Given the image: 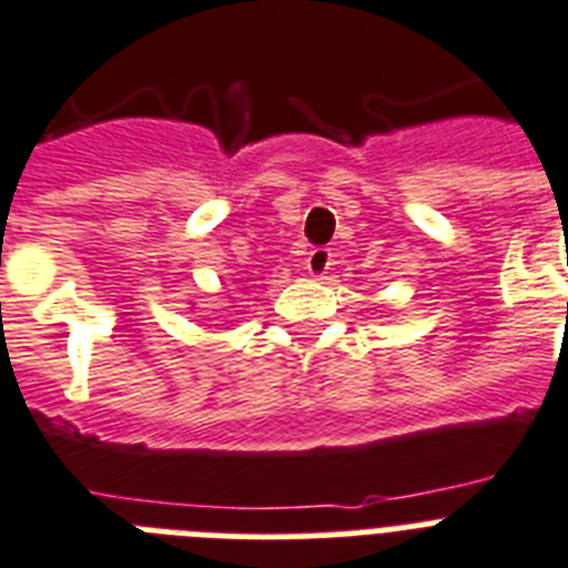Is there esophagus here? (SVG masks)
Segmentation results:
<instances>
[{
    "mask_svg": "<svg viewBox=\"0 0 568 568\" xmlns=\"http://www.w3.org/2000/svg\"><path fill=\"white\" fill-rule=\"evenodd\" d=\"M329 265H332L329 247H315V251L306 256V271H308V276H315V280H321V276L329 274Z\"/></svg>",
    "mask_w": 568,
    "mask_h": 568,
    "instance_id": "34e87169",
    "label": "esophagus"
}]
</instances>
